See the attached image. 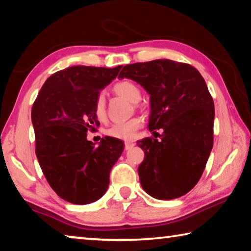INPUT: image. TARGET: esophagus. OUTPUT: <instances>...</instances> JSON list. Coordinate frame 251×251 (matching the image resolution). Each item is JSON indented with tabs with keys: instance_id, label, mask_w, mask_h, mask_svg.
Returning a JSON list of instances; mask_svg holds the SVG:
<instances>
[{
	"instance_id": "34e87169",
	"label": "esophagus",
	"mask_w": 251,
	"mask_h": 251,
	"mask_svg": "<svg viewBox=\"0 0 251 251\" xmlns=\"http://www.w3.org/2000/svg\"><path fill=\"white\" fill-rule=\"evenodd\" d=\"M134 145H135V144H134L133 142H125V150L128 151V150H130V148L133 147Z\"/></svg>"
}]
</instances>
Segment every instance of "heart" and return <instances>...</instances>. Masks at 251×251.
Here are the masks:
<instances>
[{
    "label": "heart",
    "instance_id": "obj_1",
    "mask_svg": "<svg viewBox=\"0 0 251 251\" xmlns=\"http://www.w3.org/2000/svg\"><path fill=\"white\" fill-rule=\"evenodd\" d=\"M113 90L117 95L124 97V99L128 100L131 103H138L141 100V90L134 83L129 82V80H122V82L116 83L114 85ZM94 112L97 120L104 121L106 118V99L104 93H100L97 95L94 105ZM141 126L142 121L139 118H133V120L128 122L113 125L110 128L107 129L106 133L110 137L123 139V141H130V139L135 137L136 133L141 128Z\"/></svg>",
    "mask_w": 251,
    "mask_h": 251
}]
</instances>
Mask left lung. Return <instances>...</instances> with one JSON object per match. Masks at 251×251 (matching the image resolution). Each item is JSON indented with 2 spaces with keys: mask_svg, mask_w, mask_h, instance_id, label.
I'll return each instance as SVG.
<instances>
[{
  "mask_svg": "<svg viewBox=\"0 0 251 251\" xmlns=\"http://www.w3.org/2000/svg\"><path fill=\"white\" fill-rule=\"evenodd\" d=\"M135 80L150 95L148 129L160 139L144 138L138 166L143 189L169 201L192 190L205 169L214 144L215 106L205 79L189 64L155 59L123 67L118 78Z\"/></svg>",
  "mask_w": 251,
  "mask_h": 251,
  "instance_id": "8db88e82",
  "label": "left lung"
}]
</instances>
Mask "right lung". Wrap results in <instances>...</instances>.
<instances>
[{"label": "right lung", "mask_w": 251, "mask_h": 251, "mask_svg": "<svg viewBox=\"0 0 251 251\" xmlns=\"http://www.w3.org/2000/svg\"><path fill=\"white\" fill-rule=\"evenodd\" d=\"M121 69L78 65L58 71L45 80L33 104L35 152L42 172L54 192L75 205L103 196L109 173L124 151L121 139L106 136L96 146L86 134L100 125L94 112L97 95Z\"/></svg>", "instance_id": "obj_1"}]
</instances>
